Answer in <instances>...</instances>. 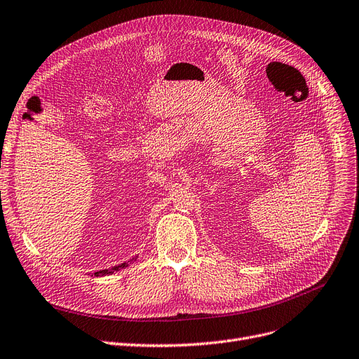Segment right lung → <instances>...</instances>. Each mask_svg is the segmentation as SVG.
Wrapping results in <instances>:
<instances>
[{
	"instance_id": "obj_1",
	"label": "right lung",
	"mask_w": 359,
	"mask_h": 359,
	"mask_svg": "<svg viewBox=\"0 0 359 359\" xmlns=\"http://www.w3.org/2000/svg\"><path fill=\"white\" fill-rule=\"evenodd\" d=\"M136 258H137V257L132 258V259H130V261H128V262L118 264V266H114V267H111V269H105V270H100V271H95V273H92V276H93V277H104V276H110V274H113V273H116V271H120V270H123V269L129 267L132 262H135V261H136Z\"/></svg>"
}]
</instances>
